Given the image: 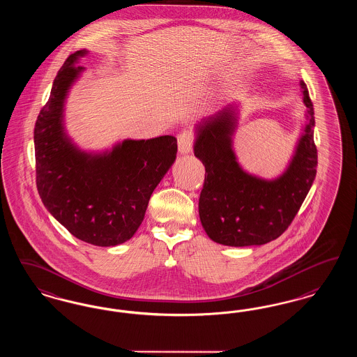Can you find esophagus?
Masks as SVG:
<instances>
[{
	"mask_svg": "<svg viewBox=\"0 0 357 357\" xmlns=\"http://www.w3.org/2000/svg\"><path fill=\"white\" fill-rule=\"evenodd\" d=\"M192 143H194V138H192L191 132L190 131H182L178 135V150H179V154H182V155L190 154L192 151Z\"/></svg>",
	"mask_w": 357,
	"mask_h": 357,
	"instance_id": "esophagus-1",
	"label": "esophagus"
}]
</instances>
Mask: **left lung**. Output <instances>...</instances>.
<instances>
[{"label": "left lung", "mask_w": 357, "mask_h": 357, "mask_svg": "<svg viewBox=\"0 0 357 357\" xmlns=\"http://www.w3.org/2000/svg\"><path fill=\"white\" fill-rule=\"evenodd\" d=\"M300 89L305 123L284 170L271 179L248 172L239 163L234 149L238 102L195 125L194 154L206 169L199 218L211 241L229 247L261 245L279 238L298 214L317 167L314 105L304 81Z\"/></svg>", "instance_id": "obj_1"}]
</instances>
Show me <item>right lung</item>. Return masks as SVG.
Segmentation results:
<instances>
[{
    "mask_svg": "<svg viewBox=\"0 0 357 357\" xmlns=\"http://www.w3.org/2000/svg\"><path fill=\"white\" fill-rule=\"evenodd\" d=\"M89 52L68 58L34 128L37 188L46 210L75 238L100 247L128 242L142 223L150 197L176 159V139H123L87 151L73 141L65 110Z\"/></svg>",
    "mask_w": 357,
    "mask_h": 357,
    "instance_id": "1",
    "label": "right lung"
}]
</instances>
